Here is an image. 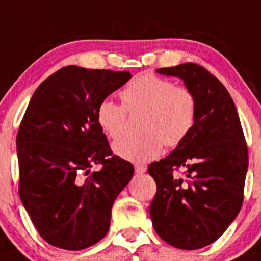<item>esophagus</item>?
<instances>
[{"label":"esophagus","mask_w":261,"mask_h":261,"mask_svg":"<svg viewBox=\"0 0 261 261\" xmlns=\"http://www.w3.org/2000/svg\"><path fill=\"white\" fill-rule=\"evenodd\" d=\"M135 172H137L138 174H142V173H146L147 172V167L146 165H135Z\"/></svg>","instance_id":"obj_1"}]
</instances>
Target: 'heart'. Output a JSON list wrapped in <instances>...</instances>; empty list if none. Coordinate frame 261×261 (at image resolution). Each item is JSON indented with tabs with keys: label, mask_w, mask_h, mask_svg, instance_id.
I'll return each instance as SVG.
<instances>
[{
	"label": "heart",
	"mask_w": 261,
	"mask_h": 261,
	"mask_svg": "<svg viewBox=\"0 0 261 261\" xmlns=\"http://www.w3.org/2000/svg\"><path fill=\"white\" fill-rule=\"evenodd\" d=\"M123 105L105 98L97 108V122L108 137H121L128 112H143V137H126L113 144L117 156L134 163L153 160L163 152V146L182 143L196 122L197 98L185 87H176L169 79L142 73L127 84L121 93Z\"/></svg>",
	"instance_id": "1"
}]
</instances>
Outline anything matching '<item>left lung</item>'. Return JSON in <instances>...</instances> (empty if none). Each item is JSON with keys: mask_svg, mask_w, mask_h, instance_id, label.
Masks as SVG:
<instances>
[{"mask_svg": "<svg viewBox=\"0 0 261 261\" xmlns=\"http://www.w3.org/2000/svg\"><path fill=\"white\" fill-rule=\"evenodd\" d=\"M156 72L184 81L197 98V115L187 139L149 164L158 187L149 215L164 242L198 250L218 239L239 214L248 151L234 101L218 79L193 63ZM178 168L182 178L173 176Z\"/></svg>", "mask_w": 261, "mask_h": 261, "instance_id": "left-lung-1", "label": "left lung"}]
</instances>
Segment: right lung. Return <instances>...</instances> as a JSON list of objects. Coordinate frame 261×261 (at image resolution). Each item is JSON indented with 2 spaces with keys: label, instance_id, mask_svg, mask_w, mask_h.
Here are the masks:
<instances>
[{
  "label": "right lung",
  "instance_id": "add662e5",
  "mask_svg": "<svg viewBox=\"0 0 261 261\" xmlns=\"http://www.w3.org/2000/svg\"><path fill=\"white\" fill-rule=\"evenodd\" d=\"M130 79L128 71L68 65L31 97L17 135L19 197L51 246L84 250L108 234L113 203L134 167L113 156L97 108ZM96 164L103 168L92 172Z\"/></svg>",
  "mask_w": 261,
  "mask_h": 261
}]
</instances>
